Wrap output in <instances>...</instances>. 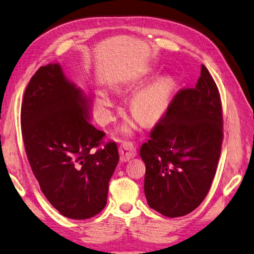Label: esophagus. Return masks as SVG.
Wrapping results in <instances>:
<instances>
[{
  "instance_id": "esophagus-1",
  "label": "esophagus",
  "mask_w": 254,
  "mask_h": 254,
  "mask_svg": "<svg viewBox=\"0 0 254 254\" xmlns=\"http://www.w3.org/2000/svg\"><path fill=\"white\" fill-rule=\"evenodd\" d=\"M120 155H121V162L126 163L128 162L131 158L136 156V149L134 144L132 142H123L120 146Z\"/></svg>"
}]
</instances>
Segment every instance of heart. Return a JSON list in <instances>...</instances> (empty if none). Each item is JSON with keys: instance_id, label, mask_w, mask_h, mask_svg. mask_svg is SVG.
<instances>
[{"instance_id": "b5f03b06", "label": "heart", "mask_w": 254, "mask_h": 254, "mask_svg": "<svg viewBox=\"0 0 254 254\" xmlns=\"http://www.w3.org/2000/svg\"><path fill=\"white\" fill-rule=\"evenodd\" d=\"M171 95V87L166 81H158L150 84L140 90L132 97L130 110L132 114L136 116L143 123H152L158 120L165 112ZM98 111L104 121L112 120L111 107L113 100L106 91L100 90L97 92ZM133 130V124L127 123L122 127L124 133H131Z\"/></svg>"}]
</instances>
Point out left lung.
I'll list each match as a JSON object with an SVG mask.
<instances>
[{"mask_svg": "<svg viewBox=\"0 0 254 254\" xmlns=\"http://www.w3.org/2000/svg\"><path fill=\"white\" fill-rule=\"evenodd\" d=\"M221 143L219 91L202 64L195 87L174 96L140 149L149 207L171 218L199 207L215 178Z\"/></svg>", "mask_w": 254, "mask_h": 254, "instance_id": "obj_1", "label": "left lung"}]
</instances>
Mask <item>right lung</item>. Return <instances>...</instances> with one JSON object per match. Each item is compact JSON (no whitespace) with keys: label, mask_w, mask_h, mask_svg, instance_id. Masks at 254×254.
<instances>
[{"label":"right lung","mask_w":254,"mask_h":254,"mask_svg":"<svg viewBox=\"0 0 254 254\" xmlns=\"http://www.w3.org/2000/svg\"><path fill=\"white\" fill-rule=\"evenodd\" d=\"M88 110L89 100L59 63L39 67L21 105L31 170L50 203L71 219L91 218L105 208L120 158L114 141L100 148L105 133L89 123Z\"/></svg>","instance_id":"1"}]
</instances>
